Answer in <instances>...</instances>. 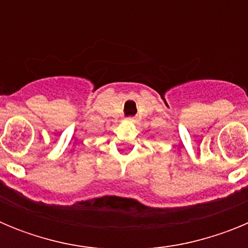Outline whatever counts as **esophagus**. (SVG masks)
I'll use <instances>...</instances> for the list:
<instances>
[{
	"mask_svg": "<svg viewBox=\"0 0 248 248\" xmlns=\"http://www.w3.org/2000/svg\"><path fill=\"white\" fill-rule=\"evenodd\" d=\"M126 122H129V123H133V122H135V119L133 117H129V118H126Z\"/></svg>",
	"mask_w": 248,
	"mask_h": 248,
	"instance_id": "34e87169",
	"label": "esophagus"
}]
</instances>
